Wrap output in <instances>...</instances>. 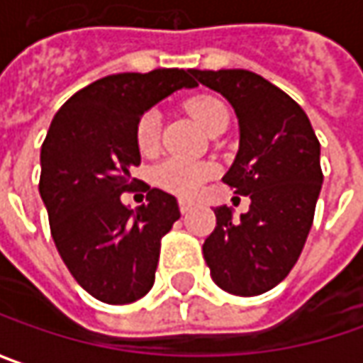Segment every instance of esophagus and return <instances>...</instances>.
I'll return each mask as SVG.
<instances>
[{
    "mask_svg": "<svg viewBox=\"0 0 363 363\" xmlns=\"http://www.w3.org/2000/svg\"><path fill=\"white\" fill-rule=\"evenodd\" d=\"M179 207H181V213H189L193 209V203L186 201V199H179Z\"/></svg>",
    "mask_w": 363,
    "mask_h": 363,
    "instance_id": "34e87169",
    "label": "esophagus"
}]
</instances>
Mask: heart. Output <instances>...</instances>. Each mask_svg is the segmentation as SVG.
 Here are the masks:
<instances>
[{"label":"heart","instance_id":"b5f03b06","mask_svg":"<svg viewBox=\"0 0 363 363\" xmlns=\"http://www.w3.org/2000/svg\"><path fill=\"white\" fill-rule=\"evenodd\" d=\"M184 109L205 132H209L219 121L228 119V109L223 101L207 93L189 97L184 101ZM158 142H160V116L158 111L150 109L142 113L135 123V144L144 156H150L158 150ZM213 174H215V168L209 162L168 158L154 170V182L168 193H174L181 197H193Z\"/></svg>","mask_w":363,"mask_h":363}]
</instances>
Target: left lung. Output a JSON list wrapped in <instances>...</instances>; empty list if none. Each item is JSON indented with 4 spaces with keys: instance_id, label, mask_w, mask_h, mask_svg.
<instances>
[{
    "instance_id": "left-lung-1",
    "label": "left lung",
    "mask_w": 363,
    "mask_h": 363,
    "mask_svg": "<svg viewBox=\"0 0 363 363\" xmlns=\"http://www.w3.org/2000/svg\"><path fill=\"white\" fill-rule=\"evenodd\" d=\"M221 93L240 121V150L223 182L252 199L233 217L217 207V225L203 244L215 284L238 296L274 289L296 264L321 193V144L303 107L264 77L244 69L193 71Z\"/></svg>"
}]
</instances>
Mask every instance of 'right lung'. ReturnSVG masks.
<instances>
[{
  "mask_svg": "<svg viewBox=\"0 0 363 363\" xmlns=\"http://www.w3.org/2000/svg\"><path fill=\"white\" fill-rule=\"evenodd\" d=\"M197 87L193 69L109 74L77 91L48 128L40 152V197L50 233L74 280L107 305H128L154 284L160 240L181 217L179 203L150 189L130 209V170L140 164L135 123L177 89Z\"/></svg>",
  "mask_w": 363,
  "mask_h": 363,
  "instance_id": "obj_1",
  "label": "right lung"
}]
</instances>
